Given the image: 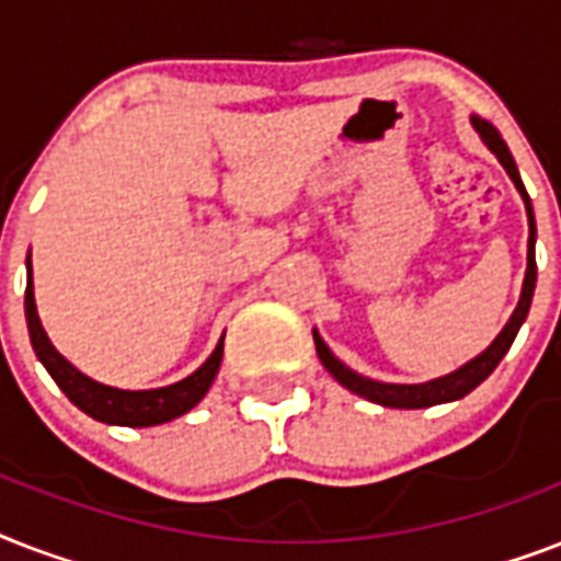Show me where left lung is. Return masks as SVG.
I'll use <instances>...</instances> for the list:
<instances>
[{
  "mask_svg": "<svg viewBox=\"0 0 561 561\" xmlns=\"http://www.w3.org/2000/svg\"><path fill=\"white\" fill-rule=\"evenodd\" d=\"M471 125L480 134V139L486 142V148L497 157V162L504 165L510 180L515 183L518 194H522L524 206H527V224H530V238H527V273H524V285H522V299H518V306H515L513 317H510V323L501 329L495 341L489 343L486 352H480L478 358H471L469 364H462L460 369H454V373L443 375V378H434V381L425 383H383V381H373V378H364L355 369H350L343 360H337L332 355V350L325 346V341L320 334L314 332V346L317 355L323 360V367L337 378V381L352 390L360 399L375 401V404H381V408H404V410H416V408H434V404H445V401H457L462 396H469L480 381H486L492 369L501 364L510 346H513L515 334L522 329V323L527 320V311H530L533 302V290H536V218H533V203L530 194L524 188L522 174L515 169V160L506 142L501 139L495 127L489 125L486 118L471 116Z\"/></svg>",
  "mask_w": 561,
  "mask_h": 561,
  "instance_id": "left-lung-1",
  "label": "left lung"
}]
</instances>
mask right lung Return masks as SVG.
Instances as JSON below:
<instances>
[{
  "instance_id": "obj_1",
  "label": "right lung",
  "mask_w": 561,
  "mask_h": 561,
  "mask_svg": "<svg viewBox=\"0 0 561 561\" xmlns=\"http://www.w3.org/2000/svg\"><path fill=\"white\" fill-rule=\"evenodd\" d=\"M25 320H28L31 346L37 352L39 364L48 369L55 383L69 396L75 408L83 410L87 416L107 422V425H125V427H151L171 422V419L183 416L206 396V390L215 381L224 358V337L215 346L203 367L194 369L188 378L169 387H157V390H118L107 383L92 381L90 375L75 369L60 352L51 346L46 329L39 323L37 306H34V282H31V255H28V285H25Z\"/></svg>"
}]
</instances>
